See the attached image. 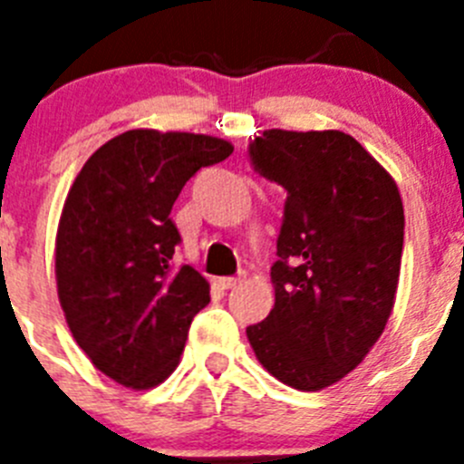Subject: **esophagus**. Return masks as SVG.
Wrapping results in <instances>:
<instances>
[{
    "label": "esophagus",
    "instance_id": "esophagus-1",
    "mask_svg": "<svg viewBox=\"0 0 464 464\" xmlns=\"http://www.w3.org/2000/svg\"><path fill=\"white\" fill-rule=\"evenodd\" d=\"M239 283H241V278H237V276H223V278H218V285H220V288H223V290L237 288Z\"/></svg>",
    "mask_w": 464,
    "mask_h": 464
}]
</instances>
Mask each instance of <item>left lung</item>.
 I'll list each match as a JSON object with an SVG mask.
<instances>
[{"label": "left lung", "mask_w": 464, "mask_h": 464, "mask_svg": "<svg viewBox=\"0 0 464 464\" xmlns=\"http://www.w3.org/2000/svg\"><path fill=\"white\" fill-rule=\"evenodd\" d=\"M251 160L288 199L272 267L276 302L246 337L274 379L323 391L362 362L392 314L404 244L400 190L339 130H265Z\"/></svg>", "instance_id": "obj_1"}]
</instances>
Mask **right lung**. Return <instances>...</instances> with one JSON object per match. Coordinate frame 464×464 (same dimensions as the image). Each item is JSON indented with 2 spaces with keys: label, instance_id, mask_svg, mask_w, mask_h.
Returning <instances> with one entry per match:
<instances>
[{
  "label": "right lung",
  "instance_id": "obj_1",
  "mask_svg": "<svg viewBox=\"0 0 464 464\" xmlns=\"http://www.w3.org/2000/svg\"><path fill=\"white\" fill-rule=\"evenodd\" d=\"M235 146L192 132L130 130L94 150L69 188L55 237L57 297L90 362L132 391L179 367L208 281L183 265L169 213L202 167Z\"/></svg>",
  "mask_w": 464,
  "mask_h": 464
}]
</instances>
